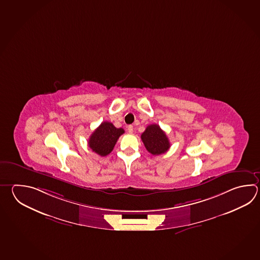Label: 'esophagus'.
<instances>
[{
    "instance_id": "obj_1",
    "label": "esophagus",
    "mask_w": 260,
    "mask_h": 260,
    "mask_svg": "<svg viewBox=\"0 0 260 260\" xmlns=\"http://www.w3.org/2000/svg\"><path fill=\"white\" fill-rule=\"evenodd\" d=\"M127 132H128V133L129 134H133V126H132V125H129V126H127Z\"/></svg>"
}]
</instances>
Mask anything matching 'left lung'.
Segmentation results:
<instances>
[{"label": "left lung", "instance_id": "obj_1", "mask_svg": "<svg viewBox=\"0 0 260 260\" xmlns=\"http://www.w3.org/2000/svg\"><path fill=\"white\" fill-rule=\"evenodd\" d=\"M141 138L146 150L154 155L164 154L170 149V140L157 124L148 125Z\"/></svg>", "mask_w": 260, "mask_h": 260}]
</instances>
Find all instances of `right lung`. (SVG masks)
<instances>
[{"mask_svg": "<svg viewBox=\"0 0 260 260\" xmlns=\"http://www.w3.org/2000/svg\"><path fill=\"white\" fill-rule=\"evenodd\" d=\"M124 133L123 128H117L111 122H103L90 135L89 147L96 154L106 156L111 153L119 136Z\"/></svg>", "mask_w": 260, "mask_h": 260, "instance_id": "obj_1", "label": "right lung"}]
</instances>
